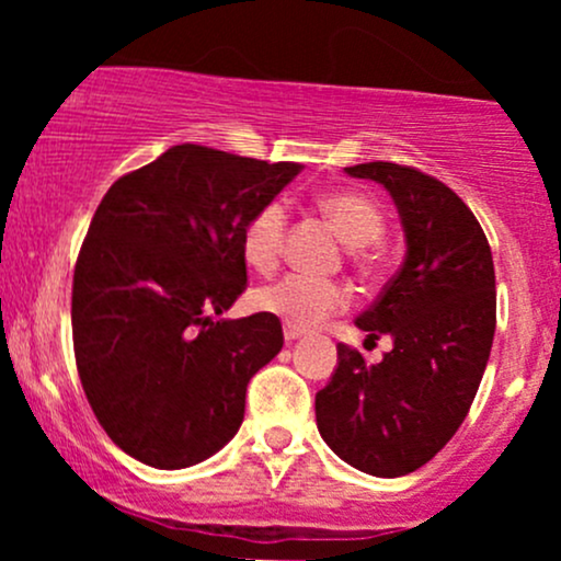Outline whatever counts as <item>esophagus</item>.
<instances>
[{"instance_id": "34e87169", "label": "esophagus", "mask_w": 561, "mask_h": 561, "mask_svg": "<svg viewBox=\"0 0 561 561\" xmlns=\"http://www.w3.org/2000/svg\"><path fill=\"white\" fill-rule=\"evenodd\" d=\"M300 330H295V327H285V340H287V343H295V340H298L300 337Z\"/></svg>"}]
</instances>
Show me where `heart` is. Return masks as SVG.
<instances>
[{
    "label": "heart",
    "mask_w": 561,
    "mask_h": 561,
    "mask_svg": "<svg viewBox=\"0 0 561 561\" xmlns=\"http://www.w3.org/2000/svg\"><path fill=\"white\" fill-rule=\"evenodd\" d=\"M317 205L351 248H364V244L375 242L382 234V210L358 192H324V195L317 197ZM285 229V205H263L242 231V259L248 261V266H253L255 272H272L282 255ZM253 306L268 313V317L285 321L287 327H295V330H311V327L330 319L332 313L343 311L347 306V293L340 282L317 279V276L306 274H287L285 279L274 282V285L255 289Z\"/></svg>",
    "instance_id": "1"
}]
</instances>
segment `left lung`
<instances>
[{
  "mask_svg": "<svg viewBox=\"0 0 561 561\" xmlns=\"http://www.w3.org/2000/svg\"><path fill=\"white\" fill-rule=\"evenodd\" d=\"M345 173L390 192L405 259L356 319L369 340L390 334L392 351L366 364L337 345V369L317 392V424L351 467L401 478L446 446L480 388L495 332L493 255L472 210L437 179L382 160Z\"/></svg>",
  "mask_w": 561,
  "mask_h": 561,
  "instance_id": "obj_1",
  "label": "left lung"
}]
</instances>
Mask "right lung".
<instances>
[{
	"mask_svg": "<svg viewBox=\"0 0 561 561\" xmlns=\"http://www.w3.org/2000/svg\"><path fill=\"white\" fill-rule=\"evenodd\" d=\"M300 169L176 145L102 197L73 274L76 366L96 422L141 465H199L240 430L285 334L268 313L221 317L248 285L244 227Z\"/></svg>",
	"mask_w": 561,
	"mask_h": 561,
	"instance_id": "add662e5",
	"label": "right lung"
}]
</instances>
